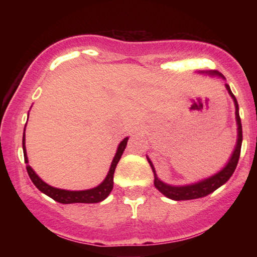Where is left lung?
Wrapping results in <instances>:
<instances>
[{"mask_svg":"<svg viewBox=\"0 0 257 257\" xmlns=\"http://www.w3.org/2000/svg\"><path fill=\"white\" fill-rule=\"evenodd\" d=\"M210 75H216L220 76V77L225 78L220 72L217 71H211ZM227 90H228L229 95L232 96V99L234 100V105H235V118H237V124H238V139H237V145H235L234 152L231 156V159L228 161L227 166L223 168L221 172L217 174H215L214 176L211 178L203 180V181L197 182V184L193 185H187V186H170L162 182L161 180L157 178L156 175V170L153 168V164L151 163L149 158V163L151 166L153 174H155V186L156 188L161 193H163L164 196L168 197V198L174 199V200H190V199H197V198H202V197L208 196V194L213 193L215 190L222 186L223 184H226L228 181L229 178L232 176V174L234 173L235 168H237L238 161H239V156H240V149H241V140H243V132H241V122H240V117H239V111H238V102L235 96L233 95V93L231 91V88H229L228 84H226Z\"/></svg>","mask_w":257,"mask_h":257,"instance_id":"obj_1","label":"left lung"}]
</instances>
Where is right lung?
<instances>
[{
  "label": "right lung",
  "instance_id": "add662e5",
  "mask_svg": "<svg viewBox=\"0 0 257 257\" xmlns=\"http://www.w3.org/2000/svg\"><path fill=\"white\" fill-rule=\"evenodd\" d=\"M126 143H128V138H125L124 140L120 141L118 149H117L116 156H114L113 161L111 163V168L108 170L107 176L104 181L100 184L98 187H94L91 190H85V191H66V190H60V188L52 187V186L47 185L46 182L42 181L37 176V174L31 169V167L29 166L28 156H26V149H25V129H24V137H23V151H24V159L26 163V170H28L29 176H30L31 181L34 182V185L36 186L41 192L47 194L48 197H51L54 200H57L59 203H63V204H71V203H99L101 200H104L106 197L110 194V192L113 188V174L114 169H116L117 163L119 162L120 157H122L123 151H124Z\"/></svg>",
  "mask_w": 257,
  "mask_h": 257
}]
</instances>
